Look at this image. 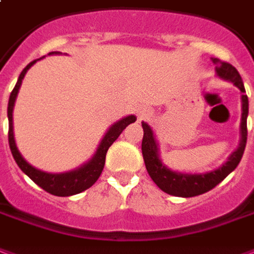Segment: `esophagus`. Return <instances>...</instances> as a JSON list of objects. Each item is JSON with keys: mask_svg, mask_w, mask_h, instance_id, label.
<instances>
[{"mask_svg": "<svg viewBox=\"0 0 254 254\" xmlns=\"http://www.w3.org/2000/svg\"><path fill=\"white\" fill-rule=\"evenodd\" d=\"M151 114H152L151 110L146 108V106H141V108L137 109V116H138V118H140V120H142V118L149 117Z\"/></svg>", "mask_w": 254, "mask_h": 254, "instance_id": "1", "label": "esophagus"}]
</instances>
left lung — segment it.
<instances>
[{
  "label": "left lung",
  "mask_w": 254,
  "mask_h": 254,
  "mask_svg": "<svg viewBox=\"0 0 254 254\" xmlns=\"http://www.w3.org/2000/svg\"><path fill=\"white\" fill-rule=\"evenodd\" d=\"M213 63L215 65L218 76H221L223 79L232 80L233 83L241 90L242 93V120H241V142L238 149L227 161L226 164H223L221 168L208 172V174H199V175H189L180 174V172H174L168 170L161 160L159 159L157 153V144L153 138V132L149 127L148 124L142 122V129H144V137L141 142V151L144 163H145L146 171L155 182L157 187L163 190L164 192L174 196H183V198H190V196H196V195L204 194L210 190H213L215 186H218L222 182L227 175L232 171L236 170L238 163L241 161V157L245 151L248 138V127H247V117H248V97L245 95V87L242 83L241 75L238 72L236 67H233L230 63L219 60L217 58H213Z\"/></svg>",
  "instance_id": "1"
}]
</instances>
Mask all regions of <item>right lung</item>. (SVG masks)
Returning a JSON list of instances; mask_svg holds the SVG:
<instances>
[{
    "label": "right lung",
    "instance_id": "right-lung-1",
    "mask_svg": "<svg viewBox=\"0 0 254 254\" xmlns=\"http://www.w3.org/2000/svg\"><path fill=\"white\" fill-rule=\"evenodd\" d=\"M52 54H58V52H50L48 55ZM39 60V59H37ZM36 60L31 62L29 64L22 69V72L18 76L14 89L10 93L9 97V105H7V118H9V132H7V140H9V146L12 155L16 160L17 165L20 167V170L25 175H28L39 187L43 190H46L47 192H50L56 196H69V195L79 194L84 190L90 189L91 186L98 180L103 171V165H105V159H106V153L108 149L110 148L113 142L116 141L118 136L121 134L122 130L132 122L136 121L134 116H129V117L124 118L121 121H118L117 124H114L110 130L106 133V136L101 142L98 151L93 157V160H90L87 164H84L83 167H80L79 170L72 171V172H65V174H47L40 170H36L35 167H32L31 164H28L27 161L22 159V156L20 155V152L17 151L16 144H14V137H13V124H12V113H13V105L16 101L17 93L18 89L21 86V82L24 79V75L27 72L29 67L32 64H35Z\"/></svg>",
    "mask_w": 254,
    "mask_h": 254
}]
</instances>
